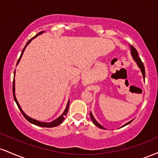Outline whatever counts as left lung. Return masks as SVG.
Returning a JSON list of instances; mask_svg holds the SVG:
<instances>
[{
	"label": "left lung",
	"instance_id": "obj_1",
	"mask_svg": "<svg viewBox=\"0 0 158 158\" xmlns=\"http://www.w3.org/2000/svg\"><path fill=\"white\" fill-rule=\"evenodd\" d=\"M130 48H131V54H132V58H133L134 60L135 61L137 64H138V67H139V68L140 69V71H141L142 74H143V78H145V68H144L143 63V62H142V61H141V60H140V58L139 57V56H138V51H137L136 49L135 48L134 46H132V45H130ZM90 115L91 119H92V121H93V122H94V123L95 125H96V126H97L98 127H99L100 129H103V130H105V129H104V127L102 126V125L99 124V123H98L97 122V121H96V119L94 118V115H93V114L91 113V112L90 113ZM132 121H133V120L129 121L128 123H125V124L123 125V127L126 126V125L129 124V123H130L131 122H132Z\"/></svg>",
	"mask_w": 158,
	"mask_h": 158
}]
</instances>
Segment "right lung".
<instances>
[{
	"mask_svg": "<svg viewBox=\"0 0 158 158\" xmlns=\"http://www.w3.org/2000/svg\"><path fill=\"white\" fill-rule=\"evenodd\" d=\"M42 33H43V31H41V32H40V33H38L37 35H35V37H32L31 40H28V41L27 42V43H26V46H25V47H24V48L23 49V51H22V52H21V54H20V58H19V60H18V62H17V64H18L19 63V62H20V58H21L22 55H23V51H24V50H25V48H26V47L27 46V45H28V44H29V43H30V42L31 41V40H33L34 38H35L36 37H37V36H38L39 35H40V34H42ZM14 74H15V73H14ZM15 78H14V79H13V87H12V90H13V96H14V99H15V102H16L17 105H18V108H19V110H20V112H21V113H22L23 115V116L25 117V118H26V120H27L28 121H29L30 123H33V124L37 125V126L42 127H48V128H50V127H56V126H58V125H60V123H62V121H64V116H65V115H67V113H68V107H69L70 100L68 101V102L67 106H66V108H65V110H64V113H62V115H61L60 117H58L57 118L55 119L54 121H51V122H49V123H47V122H40V121H37V120H35V119H33V118H31L28 117V115H26V114H25L24 112L23 111L22 109H21V107H20V104H19V103H18V100H17L16 96H15Z\"/></svg>",
	"mask_w": 158,
	"mask_h": 158,
	"instance_id": "right-lung-1",
	"label": "right lung"
}]
</instances>
